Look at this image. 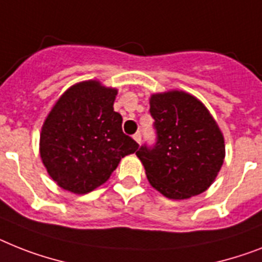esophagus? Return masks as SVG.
<instances>
[{
    "instance_id": "esophagus-1",
    "label": "esophagus",
    "mask_w": 262,
    "mask_h": 262,
    "mask_svg": "<svg viewBox=\"0 0 262 262\" xmlns=\"http://www.w3.org/2000/svg\"><path fill=\"white\" fill-rule=\"evenodd\" d=\"M134 139H135L138 143H140V142H142V133H140V131H138L136 134H134Z\"/></svg>"
}]
</instances>
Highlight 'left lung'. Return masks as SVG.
Segmentation results:
<instances>
[{
    "label": "left lung",
    "instance_id": "8db88e82",
    "mask_svg": "<svg viewBox=\"0 0 262 262\" xmlns=\"http://www.w3.org/2000/svg\"><path fill=\"white\" fill-rule=\"evenodd\" d=\"M154 144L136 151L148 182L171 200L204 193L225 157L224 136L205 105L185 92L152 95Z\"/></svg>",
    "mask_w": 262,
    "mask_h": 262
}]
</instances>
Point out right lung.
I'll return each mask as SVG.
<instances>
[{
  "instance_id": "obj_1",
  "label": "right lung",
  "mask_w": 262,
  "mask_h": 262,
  "mask_svg": "<svg viewBox=\"0 0 262 262\" xmlns=\"http://www.w3.org/2000/svg\"><path fill=\"white\" fill-rule=\"evenodd\" d=\"M118 91L84 81L60 97L45 120L40 154L52 179L62 189L85 194L104 183L119 162L139 144L122 129L114 111Z\"/></svg>"
}]
</instances>
